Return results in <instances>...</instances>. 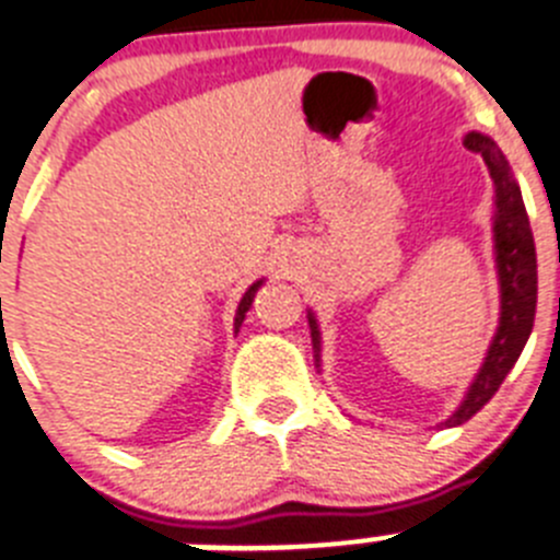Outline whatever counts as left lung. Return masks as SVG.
<instances>
[{"label": "left lung", "mask_w": 560, "mask_h": 560, "mask_svg": "<svg viewBox=\"0 0 560 560\" xmlns=\"http://www.w3.org/2000/svg\"><path fill=\"white\" fill-rule=\"evenodd\" d=\"M465 148L472 153H481L487 162L489 175L494 180V253H498V275H500V327L494 335L489 354L483 360L481 371H478L476 382L467 390L462 407L445 420V425H459L470 420L489 398L498 393L509 371L523 354L525 343L530 338L536 318V291H539V277H536V244L534 233H530L528 211L523 203V191L511 178V170L500 148L494 145L489 137L483 135H467ZM311 322V338L313 351H322V338H318V327L313 313H307Z\"/></svg>", "instance_id": "8db88e82"}]
</instances>
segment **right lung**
Wrapping results in <instances>:
<instances>
[{
  "label": "right lung",
  "instance_id": "add662e5",
  "mask_svg": "<svg viewBox=\"0 0 560 560\" xmlns=\"http://www.w3.org/2000/svg\"><path fill=\"white\" fill-rule=\"evenodd\" d=\"M260 289V280L258 283H253L247 289V294L242 296V302H238V311H236V332H238V327H242V322H244V313L249 311V305H253V300H255V291ZM2 302V300H0Z\"/></svg>",
  "mask_w": 560,
  "mask_h": 560
}]
</instances>
